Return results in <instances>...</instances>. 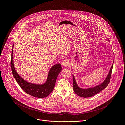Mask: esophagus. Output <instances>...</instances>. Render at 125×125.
<instances>
[{"label":"esophagus","instance_id":"obj_1","mask_svg":"<svg viewBox=\"0 0 125 125\" xmlns=\"http://www.w3.org/2000/svg\"><path fill=\"white\" fill-rule=\"evenodd\" d=\"M69 65V61L67 59H65L63 62H62V65L63 67H66Z\"/></svg>","mask_w":125,"mask_h":125}]
</instances>
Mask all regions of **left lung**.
Wrapping results in <instances>:
<instances>
[{"instance_id":"8db88e82","label":"left lung","mask_w":125,"mask_h":125,"mask_svg":"<svg viewBox=\"0 0 125 125\" xmlns=\"http://www.w3.org/2000/svg\"><path fill=\"white\" fill-rule=\"evenodd\" d=\"M114 61V59L113 60V63ZM113 64L112 65V66L111 67L110 69L109 70V72L107 76L106 79L104 80V81L100 84L94 87H89L87 88H83L80 87V86H79L77 83L74 75H73V85L74 91L76 94H77L78 96L82 97H90L95 95L96 94H98V93L104 90V89L105 88L106 86L108 85V83L110 82L111 75L112 73V70L113 68Z\"/></svg>"}]
</instances>
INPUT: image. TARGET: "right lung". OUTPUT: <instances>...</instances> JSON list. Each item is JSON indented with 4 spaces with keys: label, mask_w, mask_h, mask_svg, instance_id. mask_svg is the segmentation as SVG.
I'll use <instances>...</instances> for the list:
<instances>
[{
    "label": "right lung",
    "mask_w": 125,
    "mask_h": 125,
    "mask_svg": "<svg viewBox=\"0 0 125 125\" xmlns=\"http://www.w3.org/2000/svg\"><path fill=\"white\" fill-rule=\"evenodd\" d=\"M13 44L12 49L11 67L13 75L20 86L28 94L35 97L42 98L47 97L54 90L57 77L62 70L60 64L53 66L49 70L47 80L42 84L29 83L23 79L17 72L13 61Z\"/></svg>",
    "instance_id": "right-lung-1"
}]
</instances>
